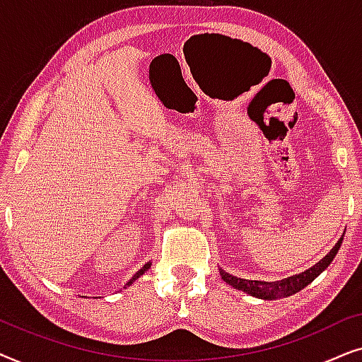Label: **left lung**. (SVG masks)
<instances>
[{
	"label": "left lung",
	"mask_w": 362,
	"mask_h": 362,
	"mask_svg": "<svg viewBox=\"0 0 362 362\" xmlns=\"http://www.w3.org/2000/svg\"><path fill=\"white\" fill-rule=\"evenodd\" d=\"M343 237L338 240L333 249H331L328 254H326L323 259H321L318 264H315L311 269L301 272L298 275L288 276V279L284 280H276V281H262V280H245V279H239V276H234L230 274H227L226 270L219 269V274L222 276V280L226 284H229L234 288L244 291V293L255 296V298L260 300H276V298H286V296L296 293V291L303 290L306 285L311 284L316 276H318L321 272H325L328 269V265L333 262V259L338 254L341 244H343Z\"/></svg>",
	"instance_id": "left-lung-1"
}]
</instances>
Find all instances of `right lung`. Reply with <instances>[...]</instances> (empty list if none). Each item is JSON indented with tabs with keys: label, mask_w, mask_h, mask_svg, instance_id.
<instances>
[{
	"label": "right lung",
	"mask_w": 362,
	"mask_h": 362,
	"mask_svg": "<svg viewBox=\"0 0 362 362\" xmlns=\"http://www.w3.org/2000/svg\"><path fill=\"white\" fill-rule=\"evenodd\" d=\"M150 267H151V262H146V264H145V265H143V267H141V269H140V270H138V272H136V274H135V275H133L130 280H128V284H127L125 286H123V288H127V286H130V285L133 284V281H135L136 279H140V276H141L143 274H145V272H146L148 269H150Z\"/></svg>",
	"instance_id": "obj_1"
}]
</instances>
